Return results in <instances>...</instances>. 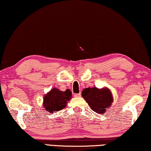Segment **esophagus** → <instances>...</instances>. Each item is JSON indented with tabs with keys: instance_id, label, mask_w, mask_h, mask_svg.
<instances>
[{
	"instance_id": "esophagus-1",
	"label": "esophagus",
	"mask_w": 151,
	"mask_h": 151,
	"mask_svg": "<svg viewBox=\"0 0 151 151\" xmlns=\"http://www.w3.org/2000/svg\"><path fill=\"white\" fill-rule=\"evenodd\" d=\"M74 96H75V97H80L81 96V93H75V94H74Z\"/></svg>"
}]
</instances>
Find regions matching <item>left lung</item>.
<instances>
[{"mask_svg": "<svg viewBox=\"0 0 151 151\" xmlns=\"http://www.w3.org/2000/svg\"><path fill=\"white\" fill-rule=\"evenodd\" d=\"M81 96L91 109L99 114H104L107 109H109L113 101L111 92L108 88H86L82 91Z\"/></svg>", "mask_w": 151, "mask_h": 151, "instance_id": "obj_1", "label": "left lung"}]
</instances>
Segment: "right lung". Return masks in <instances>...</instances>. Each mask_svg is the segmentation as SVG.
<instances>
[{"instance_id": "right-lung-1", "label": "right lung", "mask_w": 151, "mask_h": 151, "mask_svg": "<svg viewBox=\"0 0 151 151\" xmlns=\"http://www.w3.org/2000/svg\"><path fill=\"white\" fill-rule=\"evenodd\" d=\"M71 96V92L69 89L62 91L54 88L44 96L43 106L47 112L59 111L65 107Z\"/></svg>"}]
</instances>
